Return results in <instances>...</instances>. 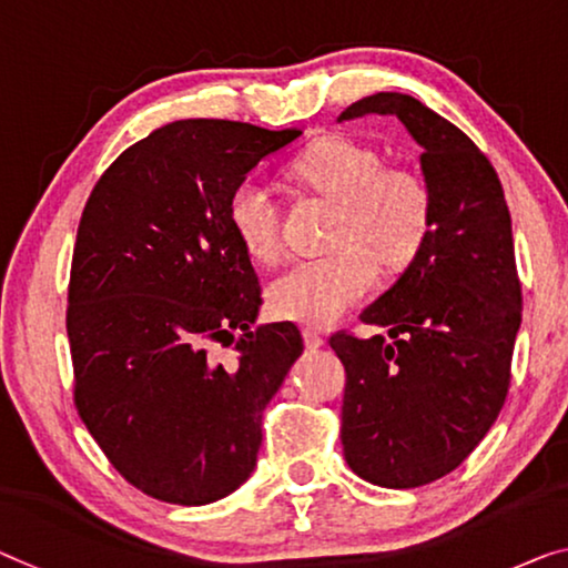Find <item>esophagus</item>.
<instances>
[{"label":"esophagus","instance_id":"1","mask_svg":"<svg viewBox=\"0 0 568 568\" xmlns=\"http://www.w3.org/2000/svg\"><path fill=\"white\" fill-rule=\"evenodd\" d=\"M303 342H306L308 349H321L326 344V338L321 336L316 328H303Z\"/></svg>","mask_w":568,"mask_h":568}]
</instances>
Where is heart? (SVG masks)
I'll return each mask as SVG.
<instances>
[{"instance_id":"heart-1","label":"heart","mask_w":568,"mask_h":568,"mask_svg":"<svg viewBox=\"0 0 568 568\" xmlns=\"http://www.w3.org/2000/svg\"><path fill=\"white\" fill-rule=\"evenodd\" d=\"M383 155L349 138H321L291 163L293 181L338 203L336 252L293 265L270 285L275 316L332 326L377 283V262L400 267L418 255L430 230V193L416 173L383 168ZM226 216L257 262L283 257L281 214L265 185L236 183Z\"/></svg>"}]
</instances>
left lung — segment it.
<instances>
[{
    "instance_id": "8db88e82",
    "label": "left lung",
    "mask_w": 568,
    "mask_h": 568,
    "mask_svg": "<svg viewBox=\"0 0 568 568\" xmlns=\"http://www.w3.org/2000/svg\"><path fill=\"white\" fill-rule=\"evenodd\" d=\"M397 116L420 145L430 230L400 277L362 313L385 336H332L346 369L344 459L390 489L442 479L474 452L500 413L520 281L513 222L495 168L459 126L418 99L379 91L338 122Z\"/></svg>"
}]
</instances>
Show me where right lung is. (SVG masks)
I'll use <instances>...</instances> for the list:
<instances>
[{"label":"right lung","mask_w":568,"mask_h":568,"mask_svg":"<svg viewBox=\"0 0 568 568\" xmlns=\"http://www.w3.org/2000/svg\"><path fill=\"white\" fill-rule=\"evenodd\" d=\"M301 134L171 122L124 150L83 209L65 316L75 408L114 469L155 500L216 503L257 467L262 410L303 338L291 321L255 324L260 281L226 201ZM214 341L235 359L214 361Z\"/></svg>","instance_id":"obj_1"}]
</instances>
